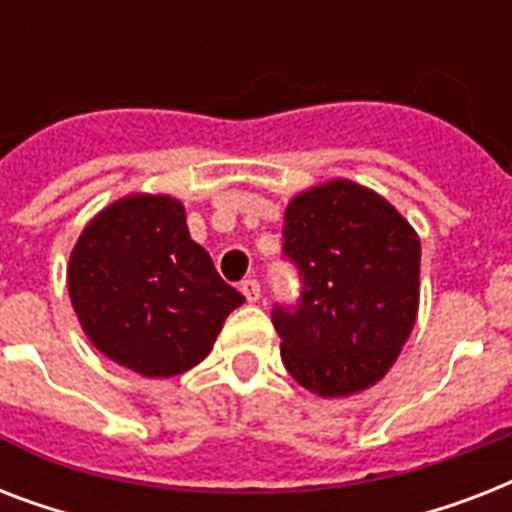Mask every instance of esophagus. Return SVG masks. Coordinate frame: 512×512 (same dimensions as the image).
I'll use <instances>...</instances> for the list:
<instances>
[{
    "label": "esophagus",
    "instance_id": "esophagus-1",
    "mask_svg": "<svg viewBox=\"0 0 512 512\" xmlns=\"http://www.w3.org/2000/svg\"><path fill=\"white\" fill-rule=\"evenodd\" d=\"M241 295L247 297L249 303H257V300H260V281L257 279L241 281Z\"/></svg>",
    "mask_w": 512,
    "mask_h": 512
}]
</instances>
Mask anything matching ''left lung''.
I'll list each match as a JSON object with an SVG mask.
<instances>
[{
  "instance_id": "obj_1",
  "label": "left lung",
  "mask_w": 512,
  "mask_h": 512,
  "mask_svg": "<svg viewBox=\"0 0 512 512\" xmlns=\"http://www.w3.org/2000/svg\"><path fill=\"white\" fill-rule=\"evenodd\" d=\"M281 236L300 276L295 303L271 313L287 372L319 396L374 385L417 319V233L382 196L332 180L289 201Z\"/></svg>"
}]
</instances>
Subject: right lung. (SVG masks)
<instances>
[{"mask_svg":"<svg viewBox=\"0 0 512 512\" xmlns=\"http://www.w3.org/2000/svg\"><path fill=\"white\" fill-rule=\"evenodd\" d=\"M68 295L92 345L146 377L199 364L244 303L170 196H130L103 209L74 247Z\"/></svg>","mask_w":512,"mask_h":512,"instance_id":"1","label":"right lung"}]
</instances>
